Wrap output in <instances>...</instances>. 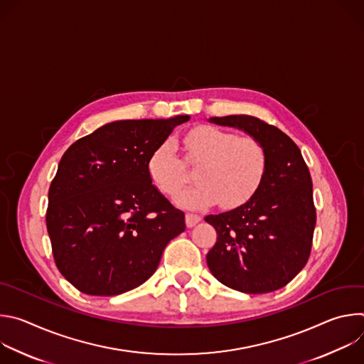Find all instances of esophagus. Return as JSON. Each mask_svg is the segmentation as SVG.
Wrapping results in <instances>:
<instances>
[{
    "instance_id": "obj_1",
    "label": "esophagus",
    "mask_w": 364,
    "mask_h": 364,
    "mask_svg": "<svg viewBox=\"0 0 364 364\" xmlns=\"http://www.w3.org/2000/svg\"><path fill=\"white\" fill-rule=\"evenodd\" d=\"M200 220H201V218L198 215H194V213H187L186 215V225H187V228L196 226Z\"/></svg>"
}]
</instances>
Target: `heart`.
Returning a JSON list of instances; mask_svg holds the SVG:
<instances>
[{
    "instance_id": "1",
    "label": "heart",
    "mask_w": 364,
    "mask_h": 364,
    "mask_svg": "<svg viewBox=\"0 0 364 364\" xmlns=\"http://www.w3.org/2000/svg\"><path fill=\"white\" fill-rule=\"evenodd\" d=\"M186 160L200 164L198 184L176 196L186 209H204L222 200L225 207L245 203L261 184L267 170V152L250 136H237L216 127H198L184 136ZM152 183L167 196H174L186 183V166L173 141L155 148L148 160Z\"/></svg>"
}]
</instances>
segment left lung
I'll list each match as a JSON object with an SVG mask.
<instances>
[{
    "label": "left lung",
    "instance_id": "obj_1",
    "mask_svg": "<svg viewBox=\"0 0 364 364\" xmlns=\"http://www.w3.org/2000/svg\"><path fill=\"white\" fill-rule=\"evenodd\" d=\"M209 122L237 128L262 144L267 170L257 190L233 210L204 220L218 232L205 256L223 285L245 294L285 287L305 267L316 228L313 181L295 142L277 127L249 115Z\"/></svg>",
    "mask_w": 364,
    "mask_h": 364
}]
</instances>
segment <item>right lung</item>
I'll return each instance as SVG.
<instances>
[{"label":"right lung","instance_id":"1","mask_svg":"<svg viewBox=\"0 0 364 364\" xmlns=\"http://www.w3.org/2000/svg\"><path fill=\"white\" fill-rule=\"evenodd\" d=\"M188 119L115 121L63 154L46 223L60 274L83 294L112 296L139 287L184 232V213L152 184L148 160Z\"/></svg>","mask_w":364,"mask_h":364}]
</instances>
